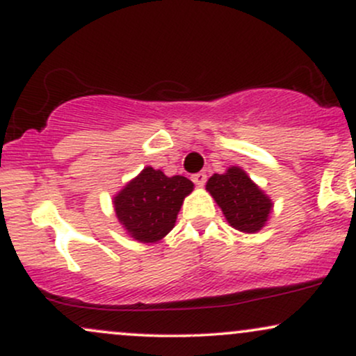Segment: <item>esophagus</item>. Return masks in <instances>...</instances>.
Listing matches in <instances>:
<instances>
[{"label":"esophagus","mask_w":356,"mask_h":356,"mask_svg":"<svg viewBox=\"0 0 356 356\" xmlns=\"http://www.w3.org/2000/svg\"><path fill=\"white\" fill-rule=\"evenodd\" d=\"M192 181H194V184H197V186H204L207 181V175L206 172H197L192 175Z\"/></svg>","instance_id":"obj_1"}]
</instances>
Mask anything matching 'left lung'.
<instances>
[{
    "label": "left lung",
    "instance_id": "8db88e82",
    "mask_svg": "<svg viewBox=\"0 0 356 356\" xmlns=\"http://www.w3.org/2000/svg\"><path fill=\"white\" fill-rule=\"evenodd\" d=\"M206 189L234 229L256 232L266 224L273 207L271 199L239 167H231L226 174H214Z\"/></svg>",
    "mask_w": 356,
    "mask_h": 356
}]
</instances>
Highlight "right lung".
Here are the masks:
<instances>
[{
    "label": "right lung",
    "mask_w": 356,
    "mask_h": 356,
    "mask_svg": "<svg viewBox=\"0 0 356 356\" xmlns=\"http://www.w3.org/2000/svg\"><path fill=\"white\" fill-rule=\"evenodd\" d=\"M194 189L187 177H167L162 170L145 167L113 199L122 226L140 243H155L174 227L184 197Z\"/></svg>",
    "instance_id": "1"
}]
</instances>
